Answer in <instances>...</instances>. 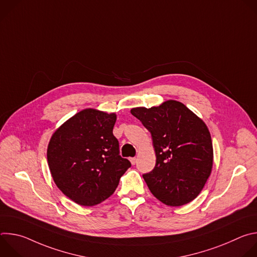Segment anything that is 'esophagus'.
Instances as JSON below:
<instances>
[{
	"label": "esophagus",
	"mask_w": 257,
	"mask_h": 257,
	"mask_svg": "<svg viewBox=\"0 0 257 257\" xmlns=\"http://www.w3.org/2000/svg\"><path fill=\"white\" fill-rule=\"evenodd\" d=\"M130 162L132 165H135L136 162H137V159L136 158H130Z\"/></svg>",
	"instance_id": "1"
}]
</instances>
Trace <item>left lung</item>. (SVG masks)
<instances>
[{
	"instance_id": "obj_1",
	"label": "left lung",
	"mask_w": 257,
	"mask_h": 257,
	"mask_svg": "<svg viewBox=\"0 0 257 257\" xmlns=\"http://www.w3.org/2000/svg\"><path fill=\"white\" fill-rule=\"evenodd\" d=\"M131 114L152 133L157 162L143 175L151 192L169 206L194 200L213 165V149L206 124L184 103L169 99L158 106L131 108Z\"/></svg>"
}]
</instances>
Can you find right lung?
I'll return each mask as SVG.
<instances>
[{
  "mask_svg": "<svg viewBox=\"0 0 257 257\" xmlns=\"http://www.w3.org/2000/svg\"><path fill=\"white\" fill-rule=\"evenodd\" d=\"M116 113L84 108L53 133L47 151L57 187L82 206H93L111 196L131 167L119 155L113 134Z\"/></svg>",
  "mask_w": 257,
  "mask_h": 257,
  "instance_id": "right-lung-1",
  "label": "right lung"
}]
</instances>
